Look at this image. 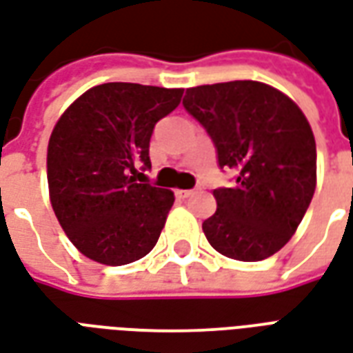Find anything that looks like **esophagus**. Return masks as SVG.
Masks as SVG:
<instances>
[{"mask_svg":"<svg viewBox=\"0 0 353 353\" xmlns=\"http://www.w3.org/2000/svg\"><path fill=\"white\" fill-rule=\"evenodd\" d=\"M194 194V190H189V189H177L176 190V196L177 198H189Z\"/></svg>","mask_w":353,"mask_h":353,"instance_id":"obj_1","label":"esophagus"}]
</instances>
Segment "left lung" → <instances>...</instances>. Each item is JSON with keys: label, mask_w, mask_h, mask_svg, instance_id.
Returning <instances> with one entry per match:
<instances>
[{"label": "left lung", "mask_w": 353, "mask_h": 353, "mask_svg": "<svg viewBox=\"0 0 353 353\" xmlns=\"http://www.w3.org/2000/svg\"><path fill=\"white\" fill-rule=\"evenodd\" d=\"M185 110L213 140L219 168L236 183L213 190L203 234L224 256L258 262L294 236L316 189V142L297 104L252 80L187 90Z\"/></svg>", "instance_id": "8db88e82"}]
</instances>
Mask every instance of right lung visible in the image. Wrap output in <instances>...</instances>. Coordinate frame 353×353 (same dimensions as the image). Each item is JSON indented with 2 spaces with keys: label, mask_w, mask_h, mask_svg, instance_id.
Masks as SVG:
<instances>
[{
  "label": "right lung",
  "mask_w": 353,
  "mask_h": 353,
  "mask_svg": "<svg viewBox=\"0 0 353 353\" xmlns=\"http://www.w3.org/2000/svg\"><path fill=\"white\" fill-rule=\"evenodd\" d=\"M183 90L110 82L78 97L48 142V189L57 221L83 256L125 265L155 247L174 192L137 183L151 168L150 140Z\"/></svg>",
  "instance_id": "1"
}]
</instances>
